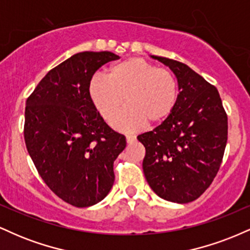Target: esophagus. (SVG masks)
Listing matches in <instances>:
<instances>
[{
	"instance_id": "esophagus-1",
	"label": "esophagus",
	"mask_w": 250,
	"mask_h": 250,
	"mask_svg": "<svg viewBox=\"0 0 250 250\" xmlns=\"http://www.w3.org/2000/svg\"><path fill=\"white\" fill-rule=\"evenodd\" d=\"M125 140H127V143H133L136 141V136H135V135H127V136H125Z\"/></svg>"
}]
</instances>
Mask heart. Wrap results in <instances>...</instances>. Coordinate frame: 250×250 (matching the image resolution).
<instances>
[{
  "label": "heart",
  "instance_id": "1",
  "mask_svg": "<svg viewBox=\"0 0 250 250\" xmlns=\"http://www.w3.org/2000/svg\"><path fill=\"white\" fill-rule=\"evenodd\" d=\"M89 96L109 125L123 131H134L146 123L159 125L173 114L179 99L176 77L166 68L139 57L115 63L107 77L95 75L89 82Z\"/></svg>",
  "mask_w": 250,
  "mask_h": 250
}]
</instances>
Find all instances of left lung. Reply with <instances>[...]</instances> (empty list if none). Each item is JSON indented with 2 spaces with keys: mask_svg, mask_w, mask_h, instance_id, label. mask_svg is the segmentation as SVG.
<instances>
[{
  "mask_svg": "<svg viewBox=\"0 0 250 250\" xmlns=\"http://www.w3.org/2000/svg\"><path fill=\"white\" fill-rule=\"evenodd\" d=\"M174 73L179 99L173 114L137 140L145 146L143 173L163 200L188 203L206 191L219 171L228 120L217 89L185 63L150 55Z\"/></svg>",
  "mask_w": 250,
  "mask_h": 250,
  "instance_id": "obj_1",
  "label": "left lung"
}]
</instances>
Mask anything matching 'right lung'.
I'll return each instance as SVG.
<instances>
[{
  "mask_svg": "<svg viewBox=\"0 0 250 250\" xmlns=\"http://www.w3.org/2000/svg\"><path fill=\"white\" fill-rule=\"evenodd\" d=\"M110 51L77 53L51 69L25 102L24 141L45 185L71 206L90 207L114 185L125 137L111 129L89 96V82Z\"/></svg>",
  "mask_w": 250,
  "mask_h": 250,
  "instance_id": "right-lung-1",
  "label": "right lung"
}]
</instances>
